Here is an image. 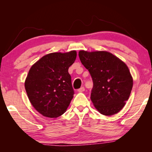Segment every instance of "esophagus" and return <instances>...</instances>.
Segmentation results:
<instances>
[{
	"mask_svg": "<svg viewBox=\"0 0 152 152\" xmlns=\"http://www.w3.org/2000/svg\"><path fill=\"white\" fill-rule=\"evenodd\" d=\"M84 91H85V88H84V87H81L80 88H79L78 90V92H84Z\"/></svg>",
	"mask_w": 152,
	"mask_h": 152,
	"instance_id": "1",
	"label": "esophagus"
}]
</instances>
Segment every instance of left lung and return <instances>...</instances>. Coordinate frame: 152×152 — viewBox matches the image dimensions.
Listing matches in <instances>:
<instances>
[{"instance_id":"1","label":"left lung","mask_w":152,"mask_h":152,"mask_svg":"<svg viewBox=\"0 0 152 152\" xmlns=\"http://www.w3.org/2000/svg\"><path fill=\"white\" fill-rule=\"evenodd\" d=\"M78 56L93 81L91 99L95 108L107 116L119 113L133 87V78L127 65L108 51L81 50Z\"/></svg>"}]
</instances>
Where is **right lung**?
Masks as SVG:
<instances>
[{
    "mask_svg": "<svg viewBox=\"0 0 152 152\" xmlns=\"http://www.w3.org/2000/svg\"><path fill=\"white\" fill-rule=\"evenodd\" d=\"M76 58V51L51 53L30 68L25 90L33 107L43 116L56 118L68 109L74 94L68 68Z\"/></svg>",
    "mask_w": 152,
    "mask_h": 152,
    "instance_id": "1",
    "label": "right lung"
}]
</instances>
